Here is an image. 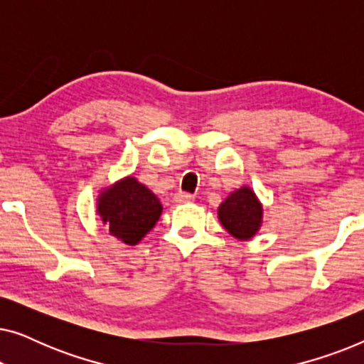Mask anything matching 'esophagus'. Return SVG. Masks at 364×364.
Listing matches in <instances>:
<instances>
[{
	"mask_svg": "<svg viewBox=\"0 0 364 364\" xmlns=\"http://www.w3.org/2000/svg\"><path fill=\"white\" fill-rule=\"evenodd\" d=\"M176 202L177 203H187V202H192L193 200V196L192 193H187V192H177L176 193Z\"/></svg>",
	"mask_w": 364,
	"mask_h": 364,
	"instance_id": "1",
	"label": "esophagus"
}]
</instances>
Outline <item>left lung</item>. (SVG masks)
<instances>
[{"label": "left lung", "mask_w": 364, "mask_h": 364, "mask_svg": "<svg viewBox=\"0 0 364 364\" xmlns=\"http://www.w3.org/2000/svg\"><path fill=\"white\" fill-rule=\"evenodd\" d=\"M263 207L250 187L237 188L218 207V220L238 240H250L262 227Z\"/></svg>", "instance_id": "left-lung-1"}]
</instances>
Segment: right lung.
Returning a JSON list of instances; mask_svg holds the SVG:
<instances>
[{
	"instance_id": "right-lung-1",
	"label": "right lung",
	"mask_w": 364,
	"mask_h": 364,
	"mask_svg": "<svg viewBox=\"0 0 364 364\" xmlns=\"http://www.w3.org/2000/svg\"><path fill=\"white\" fill-rule=\"evenodd\" d=\"M97 213L111 235L137 245L157 223L162 203L136 177H124L101 192Z\"/></svg>"
}]
</instances>
